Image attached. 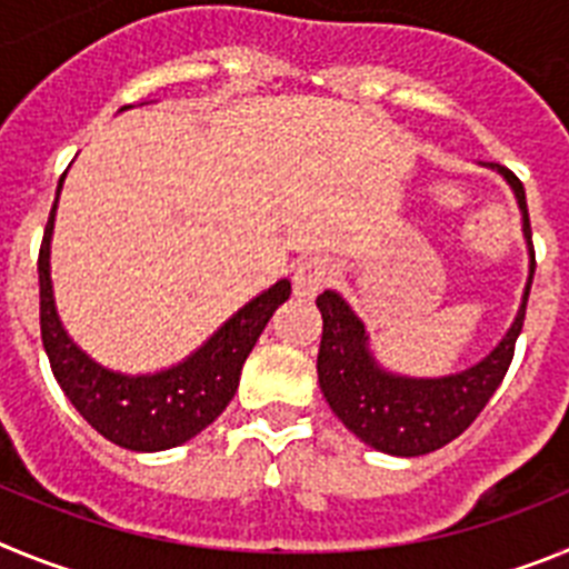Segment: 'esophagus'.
I'll list each match as a JSON object with an SVG mask.
<instances>
[{
  "instance_id": "obj_1",
  "label": "esophagus",
  "mask_w": 569,
  "mask_h": 569,
  "mask_svg": "<svg viewBox=\"0 0 569 569\" xmlns=\"http://www.w3.org/2000/svg\"><path fill=\"white\" fill-rule=\"evenodd\" d=\"M333 279V268L325 259L301 261L293 273V296L296 299H316Z\"/></svg>"
}]
</instances>
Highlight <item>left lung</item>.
Listing matches in <instances>:
<instances>
[{
	"mask_svg": "<svg viewBox=\"0 0 569 569\" xmlns=\"http://www.w3.org/2000/svg\"><path fill=\"white\" fill-rule=\"evenodd\" d=\"M481 168L499 173L510 184L521 210V233L530 250V273H527L516 319L485 359L465 367L459 373L430 376V379L393 373L376 359L365 321L336 290H325L316 299V308L325 321L319 361H316L321 393L341 425L379 453L413 459L453 441L485 410L512 361V347L525 325L527 296H530L532 273H536L530 216H527L525 184L510 170L492 162H485Z\"/></svg>",
	"mask_w": 569,
	"mask_h": 569,
	"instance_id": "8db88e82",
	"label": "left lung"
}]
</instances>
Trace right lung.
Masks as SVG:
<instances>
[{
    "label": "right lung",
    "instance_id": "right-lung-1",
    "mask_svg": "<svg viewBox=\"0 0 569 569\" xmlns=\"http://www.w3.org/2000/svg\"><path fill=\"white\" fill-rule=\"evenodd\" d=\"M59 190L62 182L57 188V202L50 210L39 250V321L50 370L79 416L113 445L133 453H159L184 445L213 425L230 405L239 387L241 365L276 308L288 301L290 281L279 279L268 290H261L248 305H241L204 345L164 370H110L84 353L59 319L50 281V239L57 222Z\"/></svg>",
    "mask_w": 569,
    "mask_h": 569
}]
</instances>
